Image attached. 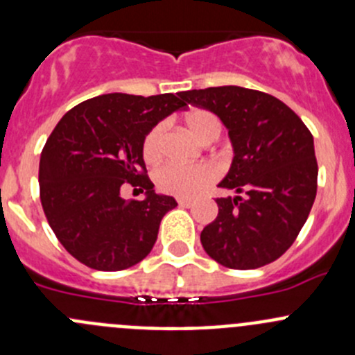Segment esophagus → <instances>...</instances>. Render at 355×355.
Listing matches in <instances>:
<instances>
[{
    "label": "esophagus",
    "mask_w": 355,
    "mask_h": 355,
    "mask_svg": "<svg viewBox=\"0 0 355 355\" xmlns=\"http://www.w3.org/2000/svg\"><path fill=\"white\" fill-rule=\"evenodd\" d=\"M178 202V206H182V207H191L192 204H194V200L192 199H184V198H180L177 200Z\"/></svg>",
    "instance_id": "obj_1"
}]
</instances>
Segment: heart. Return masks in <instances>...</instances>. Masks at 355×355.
Instances as JSON below:
<instances>
[{"instance_id":"obj_1","label":"heart","mask_w":355,"mask_h":355,"mask_svg":"<svg viewBox=\"0 0 355 355\" xmlns=\"http://www.w3.org/2000/svg\"><path fill=\"white\" fill-rule=\"evenodd\" d=\"M184 120L189 130H191L200 142H204V144H211V142L218 141L221 132H223V123H221L220 116L209 110L189 111V113L185 114ZM163 134V123L155 125V127L146 134L144 141H142V156H144L146 163L153 164L159 161ZM214 177H216V171H214V168L207 163H166L155 171V180L159 191L166 192V194L182 196V198H189V196L198 194L199 191H202L206 185H209L211 182L214 180Z\"/></svg>"}]
</instances>
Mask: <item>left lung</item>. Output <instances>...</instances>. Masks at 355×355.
Returning <instances> with one entry per match:
<instances>
[{
	"instance_id": "left-lung-1",
	"label": "left lung",
	"mask_w": 355,
	"mask_h": 355,
	"mask_svg": "<svg viewBox=\"0 0 355 355\" xmlns=\"http://www.w3.org/2000/svg\"><path fill=\"white\" fill-rule=\"evenodd\" d=\"M189 105L213 111L228 128L234 161L218 198V216L200 232L207 256L232 270L277 261L299 235L318 189L309 128L285 103L239 85L182 92Z\"/></svg>"
}]
</instances>
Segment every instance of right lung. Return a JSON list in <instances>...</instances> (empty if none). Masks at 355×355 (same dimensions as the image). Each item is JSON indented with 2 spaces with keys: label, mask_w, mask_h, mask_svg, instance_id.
I'll return each mask as SVG.
<instances>
[{
  "label": "right lung",
  "mask_w": 355,
  "mask_h": 355,
  "mask_svg": "<svg viewBox=\"0 0 355 355\" xmlns=\"http://www.w3.org/2000/svg\"><path fill=\"white\" fill-rule=\"evenodd\" d=\"M180 98L103 94L71 108L49 135L39 163L42 209L56 239L85 266L127 270L151 252L177 200L155 192L142 141L157 121L187 106ZM125 183L146 199L125 201Z\"/></svg>",
  "instance_id": "1"
}]
</instances>
